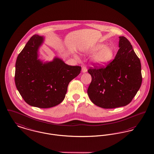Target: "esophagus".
<instances>
[{"mask_svg":"<svg viewBox=\"0 0 154 154\" xmlns=\"http://www.w3.org/2000/svg\"><path fill=\"white\" fill-rule=\"evenodd\" d=\"M82 72H87V69L85 66H82Z\"/></svg>","mask_w":154,"mask_h":154,"instance_id":"obj_1","label":"esophagus"}]
</instances>
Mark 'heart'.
<instances>
[{
    "label": "heart",
    "instance_id": "b5f03b06",
    "mask_svg": "<svg viewBox=\"0 0 154 154\" xmlns=\"http://www.w3.org/2000/svg\"><path fill=\"white\" fill-rule=\"evenodd\" d=\"M91 62L97 66H105L109 63L113 59L115 52L111 47L104 44H98L92 46L87 51V54H92Z\"/></svg>",
    "mask_w": 154,
    "mask_h": 154
}]
</instances>
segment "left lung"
<instances>
[{
	"label": "left lung",
	"instance_id": "8db88e82",
	"mask_svg": "<svg viewBox=\"0 0 154 154\" xmlns=\"http://www.w3.org/2000/svg\"><path fill=\"white\" fill-rule=\"evenodd\" d=\"M119 49L106 67L90 68L92 81L87 94L92 102L104 109L125 106L131 102L141 82V65L129 41L119 36Z\"/></svg>",
	"mask_w": 154,
	"mask_h": 154
}]
</instances>
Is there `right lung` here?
Listing matches in <instances>:
<instances>
[{"label":"right lung","mask_w":154,"mask_h":154,"mask_svg":"<svg viewBox=\"0 0 154 154\" xmlns=\"http://www.w3.org/2000/svg\"><path fill=\"white\" fill-rule=\"evenodd\" d=\"M43 36L34 35L18 54L16 63L15 84L28 105L39 108L55 106L63 100L69 82L81 72L80 66H72L54 57L52 61L38 59Z\"/></svg>","instance_id":"add662e5"}]
</instances>
